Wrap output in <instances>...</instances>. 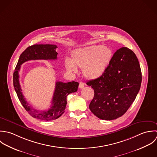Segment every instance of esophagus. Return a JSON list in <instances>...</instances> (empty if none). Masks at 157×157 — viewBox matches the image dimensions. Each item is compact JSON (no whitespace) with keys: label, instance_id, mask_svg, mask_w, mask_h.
Segmentation results:
<instances>
[{"label":"esophagus","instance_id":"obj_1","mask_svg":"<svg viewBox=\"0 0 157 157\" xmlns=\"http://www.w3.org/2000/svg\"><path fill=\"white\" fill-rule=\"evenodd\" d=\"M84 87V84L82 82H80L79 85V89H82Z\"/></svg>","mask_w":157,"mask_h":157}]
</instances>
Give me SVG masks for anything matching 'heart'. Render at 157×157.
<instances>
[{
    "mask_svg": "<svg viewBox=\"0 0 157 157\" xmlns=\"http://www.w3.org/2000/svg\"><path fill=\"white\" fill-rule=\"evenodd\" d=\"M112 51L103 45H93L75 50L71 56V60L66 58L65 66L66 69L72 73H76V67L82 68L84 76L94 79L101 76L112 58Z\"/></svg>",
    "mask_w": 157,
    "mask_h": 157,
    "instance_id": "heart-1",
    "label": "heart"
}]
</instances>
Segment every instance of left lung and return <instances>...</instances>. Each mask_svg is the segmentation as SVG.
Wrapping results in <instances>:
<instances>
[{
    "label": "left lung",
    "mask_w": 157,
    "mask_h": 157,
    "mask_svg": "<svg viewBox=\"0 0 157 157\" xmlns=\"http://www.w3.org/2000/svg\"><path fill=\"white\" fill-rule=\"evenodd\" d=\"M141 81V68L135 54L127 47L120 48L104 73L86 83L94 90L90 110L101 120H113L121 117L135 99Z\"/></svg>",
    "instance_id": "obj_1"
}]
</instances>
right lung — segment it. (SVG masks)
<instances>
[{
	"instance_id": "obj_1",
	"label": "right lung",
	"mask_w": 157,
	"mask_h": 157,
	"mask_svg": "<svg viewBox=\"0 0 157 157\" xmlns=\"http://www.w3.org/2000/svg\"><path fill=\"white\" fill-rule=\"evenodd\" d=\"M57 46L50 44H36L29 47L21 55L13 73V86L18 98L23 107L32 117L44 121H52L59 118L67 107L68 94L77 92L79 83L72 81L63 82L57 81L52 99V105L48 110H38L29 105L22 93L19 80L21 65L30 60H55L57 59Z\"/></svg>"
}]
</instances>
